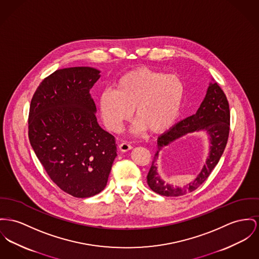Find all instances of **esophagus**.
I'll list each match as a JSON object with an SVG mask.
<instances>
[{
	"label": "esophagus",
	"mask_w": 259,
	"mask_h": 259,
	"mask_svg": "<svg viewBox=\"0 0 259 259\" xmlns=\"http://www.w3.org/2000/svg\"><path fill=\"white\" fill-rule=\"evenodd\" d=\"M119 148H120V150L122 151V152H126V151L132 149V145L128 142H122V143L119 145Z\"/></svg>",
	"instance_id": "34e87169"
}]
</instances>
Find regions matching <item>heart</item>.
I'll list each match as a JSON object with an SVG mask.
<instances>
[{
  "instance_id": "1",
  "label": "heart",
  "mask_w": 259,
  "mask_h": 259,
  "mask_svg": "<svg viewBox=\"0 0 259 259\" xmlns=\"http://www.w3.org/2000/svg\"><path fill=\"white\" fill-rule=\"evenodd\" d=\"M116 90L106 89L99 96V110L105 125L119 133L134 114L132 133L141 135L147 128L163 133L177 121L185 96V85L175 74L140 68L117 80Z\"/></svg>"
}]
</instances>
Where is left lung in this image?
<instances>
[{
  "label": "left lung",
  "mask_w": 259,
  "mask_h": 259,
  "mask_svg": "<svg viewBox=\"0 0 259 259\" xmlns=\"http://www.w3.org/2000/svg\"><path fill=\"white\" fill-rule=\"evenodd\" d=\"M206 131L210 138V151L203 170L193 182L184 188H177L165 184L157 176L154 164L162 148L178 138L190 132ZM230 132V108L224 91L216 82L209 84L204 100L197 112L183 121H179L168 132L160 136L157 140L158 151L147 175V184L156 193L164 196H180L190 193L200 187L215 166L218 164L229 138Z\"/></svg>",
  "instance_id": "1"
}]
</instances>
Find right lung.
<instances>
[{"label":"right lung","mask_w":259,"mask_h":259,"mask_svg":"<svg viewBox=\"0 0 259 259\" xmlns=\"http://www.w3.org/2000/svg\"><path fill=\"white\" fill-rule=\"evenodd\" d=\"M98 69H57L42 80L31 99L28 138L53 182L78 198L105 189L117 156L115 138L98 124L89 90Z\"/></svg>","instance_id":"add662e5"}]
</instances>
